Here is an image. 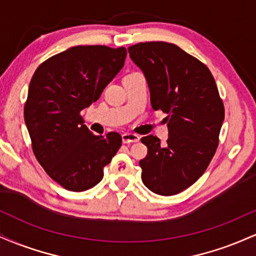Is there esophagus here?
<instances>
[{"mask_svg": "<svg viewBox=\"0 0 256 256\" xmlns=\"http://www.w3.org/2000/svg\"><path fill=\"white\" fill-rule=\"evenodd\" d=\"M122 142L124 143H134L138 142L140 140V136L136 134H130V132H125V134H122Z\"/></svg>", "mask_w": 256, "mask_h": 256, "instance_id": "1", "label": "esophagus"}]
</instances>
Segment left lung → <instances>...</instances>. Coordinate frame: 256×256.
Returning a JSON list of instances; mask_svg holds the SVG:
<instances>
[{"instance_id":"left-lung-1","label":"left lung","mask_w":256,"mask_h":256,"mask_svg":"<svg viewBox=\"0 0 256 256\" xmlns=\"http://www.w3.org/2000/svg\"><path fill=\"white\" fill-rule=\"evenodd\" d=\"M142 70L154 110L167 114L168 138L143 137L148 154L140 161L143 184L158 195L183 192L204 174L214 156L224 122V104L208 67L167 42L128 46Z\"/></svg>"}]
</instances>
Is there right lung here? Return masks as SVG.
<instances>
[{
    "label": "right lung",
    "instance_id": "right-lung-1",
    "mask_svg": "<svg viewBox=\"0 0 256 256\" xmlns=\"http://www.w3.org/2000/svg\"><path fill=\"white\" fill-rule=\"evenodd\" d=\"M126 49L77 46L38 66L28 86L25 124L38 162L64 189L84 192L104 178L122 136L91 134L80 112L98 101L122 68Z\"/></svg>",
    "mask_w": 256,
    "mask_h": 256
}]
</instances>
